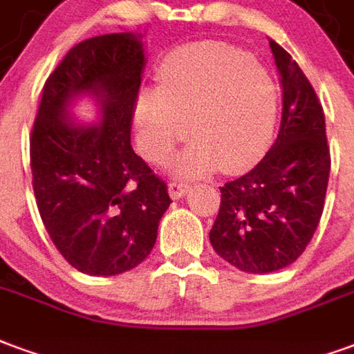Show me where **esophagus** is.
<instances>
[{"instance_id":"1","label":"esophagus","mask_w":354,"mask_h":354,"mask_svg":"<svg viewBox=\"0 0 354 354\" xmlns=\"http://www.w3.org/2000/svg\"><path fill=\"white\" fill-rule=\"evenodd\" d=\"M188 188H190L188 183H183V180H171V183L167 185V192H169V196H171L174 200H179V198H183V196L187 194Z\"/></svg>"}]
</instances>
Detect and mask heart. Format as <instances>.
I'll list each match as a JSON object with an SVG mask.
<instances>
[{
    "label": "heart",
    "mask_w": 354,
    "mask_h": 354,
    "mask_svg": "<svg viewBox=\"0 0 354 354\" xmlns=\"http://www.w3.org/2000/svg\"><path fill=\"white\" fill-rule=\"evenodd\" d=\"M156 90H141L133 105L138 141L160 162L185 131L196 138L171 160L177 175L196 177L216 164L251 166L272 139L279 90L251 54L226 45H200L171 54L158 69Z\"/></svg>",
    "instance_id": "1"
}]
</instances>
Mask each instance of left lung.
<instances>
[{
	"label": "left lung",
	"instance_id": "8db88e82",
	"mask_svg": "<svg viewBox=\"0 0 354 354\" xmlns=\"http://www.w3.org/2000/svg\"><path fill=\"white\" fill-rule=\"evenodd\" d=\"M283 84L279 136L249 174L221 187L209 239L237 270H283L306 251L319 221L330 175L324 113L313 86L283 46L270 41Z\"/></svg>",
	"mask_w": 354,
	"mask_h": 354
}]
</instances>
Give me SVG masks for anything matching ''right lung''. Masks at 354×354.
I'll return each mask as SVG.
<instances>
[{"label":"right lung","instance_id":"obj_1","mask_svg":"<svg viewBox=\"0 0 354 354\" xmlns=\"http://www.w3.org/2000/svg\"><path fill=\"white\" fill-rule=\"evenodd\" d=\"M145 64L141 33H107L75 45L43 88L30 139L33 192L56 249L86 275L141 264L171 203L130 143ZM81 97L96 103L100 121L71 115Z\"/></svg>","mask_w":354,"mask_h":354}]
</instances>
